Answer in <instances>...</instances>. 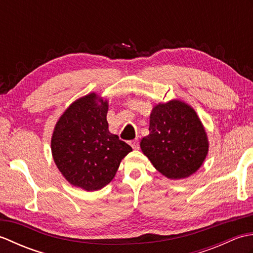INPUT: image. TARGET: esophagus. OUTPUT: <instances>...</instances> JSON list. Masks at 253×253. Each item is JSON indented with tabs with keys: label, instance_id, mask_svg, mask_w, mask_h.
I'll use <instances>...</instances> for the list:
<instances>
[{
	"label": "esophagus",
	"instance_id": "obj_1",
	"mask_svg": "<svg viewBox=\"0 0 253 253\" xmlns=\"http://www.w3.org/2000/svg\"><path fill=\"white\" fill-rule=\"evenodd\" d=\"M129 144H130L131 148H132L133 150H138V149H139V141H138V139H135V140L129 141Z\"/></svg>",
	"mask_w": 253,
	"mask_h": 253
}]
</instances>
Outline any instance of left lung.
Here are the masks:
<instances>
[{"label": "left lung", "instance_id": "8db88e82", "mask_svg": "<svg viewBox=\"0 0 253 253\" xmlns=\"http://www.w3.org/2000/svg\"><path fill=\"white\" fill-rule=\"evenodd\" d=\"M149 130L140 148L161 174L179 179L200 169L209 141L200 118L190 105L179 100L155 105L150 114Z\"/></svg>", "mask_w": 253, "mask_h": 253}]
</instances>
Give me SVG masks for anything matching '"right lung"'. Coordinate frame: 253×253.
Instances as JSON below:
<instances>
[{
    "mask_svg": "<svg viewBox=\"0 0 253 253\" xmlns=\"http://www.w3.org/2000/svg\"><path fill=\"white\" fill-rule=\"evenodd\" d=\"M109 103L96 93L76 100L57 121L52 135L53 160L66 180L94 191L114 178L130 146L109 131Z\"/></svg>",
    "mask_w": 253,
    "mask_h": 253,
    "instance_id": "right-lung-1",
    "label": "right lung"
}]
</instances>
